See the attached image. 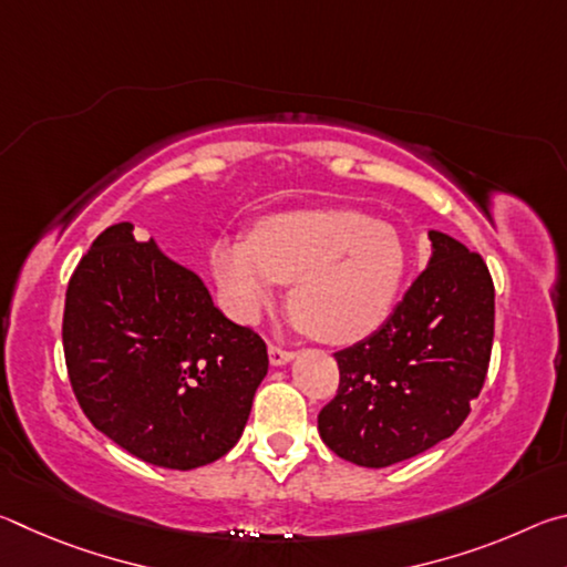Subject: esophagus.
Returning a JSON list of instances; mask_svg holds the SVG:
<instances>
[{"instance_id": "obj_1", "label": "esophagus", "mask_w": 567, "mask_h": 567, "mask_svg": "<svg viewBox=\"0 0 567 567\" xmlns=\"http://www.w3.org/2000/svg\"><path fill=\"white\" fill-rule=\"evenodd\" d=\"M267 352H270V364H272V368H282V364L292 362V358H295L290 350L275 348V344H270V350H267Z\"/></svg>"}]
</instances>
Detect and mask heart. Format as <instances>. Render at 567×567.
<instances>
[{
	"instance_id": "heart-1",
	"label": "heart",
	"mask_w": 567,
	"mask_h": 567,
	"mask_svg": "<svg viewBox=\"0 0 567 567\" xmlns=\"http://www.w3.org/2000/svg\"><path fill=\"white\" fill-rule=\"evenodd\" d=\"M209 267L227 312L255 322L292 285L295 324L324 342H354L388 318L405 252L388 225L352 209H290L249 237H219Z\"/></svg>"
}]
</instances>
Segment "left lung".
I'll use <instances>...</instances> for the list:
<instances>
[{
    "label": "left lung",
    "instance_id": "8db88e82",
    "mask_svg": "<svg viewBox=\"0 0 567 567\" xmlns=\"http://www.w3.org/2000/svg\"><path fill=\"white\" fill-rule=\"evenodd\" d=\"M425 270L390 318L334 354L338 395L318 415L322 443L360 467L425 453L463 425L483 390L495 290L483 257L430 229Z\"/></svg>",
    "mask_w": 567,
    "mask_h": 567
}]
</instances>
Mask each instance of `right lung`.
Returning a JSON list of instances; mask_svg holds the SVG:
<instances>
[{
  "instance_id": "1",
  "label": "right lung",
  "mask_w": 567,
  "mask_h": 567,
  "mask_svg": "<svg viewBox=\"0 0 567 567\" xmlns=\"http://www.w3.org/2000/svg\"><path fill=\"white\" fill-rule=\"evenodd\" d=\"M64 360L84 415L130 455L167 470L215 463L237 445L267 375V348L227 320L203 277L104 229L64 300Z\"/></svg>"
}]
</instances>
